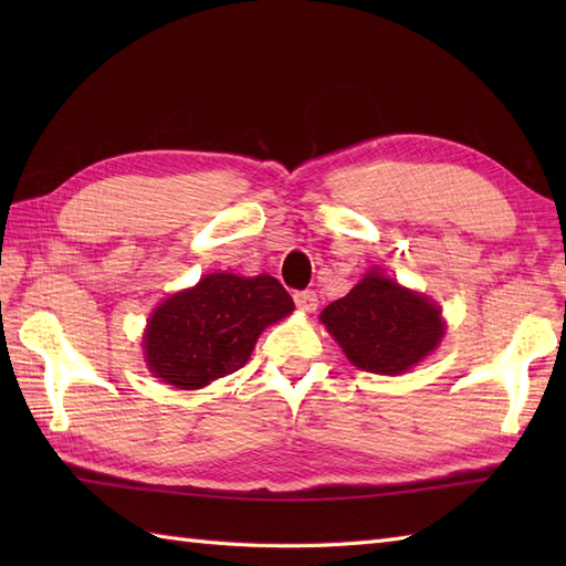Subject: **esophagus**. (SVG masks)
Masks as SVG:
<instances>
[{
	"instance_id": "obj_1",
	"label": "esophagus",
	"mask_w": 566,
	"mask_h": 566,
	"mask_svg": "<svg viewBox=\"0 0 566 566\" xmlns=\"http://www.w3.org/2000/svg\"><path fill=\"white\" fill-rule=\"evenodd\" d=\"M294 302H296L298 308L306 311V314H314V311L318 308V296H316V292H311V290L296 292L294 294Z\"/></svg>"
}]
</instances>
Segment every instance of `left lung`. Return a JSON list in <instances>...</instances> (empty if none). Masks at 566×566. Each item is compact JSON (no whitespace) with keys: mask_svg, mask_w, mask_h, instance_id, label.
<instances>
[{"mask_svg":"<svg viewBox=\"0 0 566 566\" xmlns=\"http://www.w3.org/2000/svg\"><path fill=\"white\" fill-rule=\"evenodd\" d=\"M321 321L347 359L377 375H401L442 340L440 308L379 272H369L350 294L323 308Z\"/></svg>","mask_w":566,"mask_h":566,"instance_id":"left-lung-1","label":"left lung"}]
</instances>
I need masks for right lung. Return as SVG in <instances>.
I'll list each match as a JSON object with an SVG mask.
<instances>
[{
    "label": "right lung",
    "mask_w": 566,
    "mask_h": 566,
    "mask_svg": "<svg viewBox=\"0 0 566 566\" xmlns=\"http://www.w3.org/2000/svg\"><path fill=\"white\" fill-rule=\"evenodd\" d=\"M292 311L290 292L270 274H207L148 321V367L177 389L207 387L243 367L264 326Z\"/></svg>",
    "instance_id": "1"
}]
</instances>
